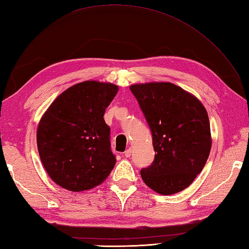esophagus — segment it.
Returning <instances> with one entry per match:
<instances>
[{
  "label": "esophagus",
  "instance_id": "1",
  "mask_svg": "<svg viewBox=\"0 0 249 249\" xmlns=\"http://www.w3.org/2000/svg\"><path fill=\"white\" fill-rule=\"evenodd\" d=\"M124 155H125V158H129L130 155H131V149L128 148L127 150H126L125 152H124Z\"/></svg>",
  "mask_w": 249,
  "mask_h": 249
}]
</instances>
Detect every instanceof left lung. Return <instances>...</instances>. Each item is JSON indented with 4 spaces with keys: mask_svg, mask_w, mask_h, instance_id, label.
Segmentation results:
<instances>
[{
    "mask_svg": "<svg viewBox=\"0 0 249 249\" xmlns=\"http://www.w3.org/2000/svg\"><path fill=\"white\" fill-rule=\"evenodd\" d=\"M152 134L154 160L141 169L149 188L169 196L188 188L202 172L212 148L206 109L172 83L131 85Z\"/></svg>",
    "mask_w": 249,
    "mask_h": 249,
    "instance_id": "left-lung-1",
    "label": "left lung"
}]
</instances>
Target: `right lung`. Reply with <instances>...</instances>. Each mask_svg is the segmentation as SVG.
Listing matches in <instances>:
<instances>
[{
    "instance_id": "1",
    "label": "right lung",
    "mask_w": 249,
    "mask_h": 249,
    "mask_svg": "<svg viewBox=\"0 0 249 249\" xmlns=\"http://www.w3.org/2000/svg\"><path fill=\"white\" fill-rule=\"evenodd\" d=\"M119 87L85 81L59 95L38 123L36 142L44 168L73 192L99 186L113 169L110 127L104 115Z\"/></svg>"
}]
</instances>
